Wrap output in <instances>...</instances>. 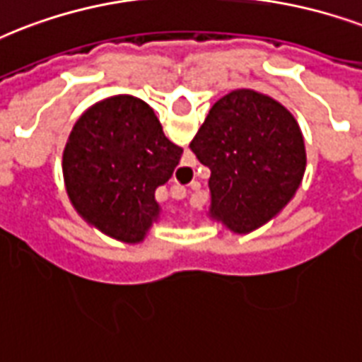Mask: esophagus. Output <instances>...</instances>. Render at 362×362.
<instances>
[{
	"instance_id": "34e87169",
	"label": "esophagus",
	"mask_w": 362,
	"mask_h": 362,
	"mask_svg": "<svg viewBox=\"0 0 362 362\" xmlns=\"http://www.w3.org/2000/svg\"><path fill=\"white\" fill-rule=\"evenodd\" d=\"M170 195H173L175 199H182V197L186 195V189H184V187H180V186H175V187H173V192H170Z\"/></svg>"
}]
</instances>
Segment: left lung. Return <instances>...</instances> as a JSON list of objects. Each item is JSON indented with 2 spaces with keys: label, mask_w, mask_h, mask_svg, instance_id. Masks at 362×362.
I'll return each instance as SVG.
<instances>
[{
  "label": "left lung",
  "mask_w": 362,
  "mask_h": 362,
  "mask_svg": "<svg viewBox=\"0 0 362 362\" xmlns=\"http://www.w3.org/2000/svg\"><path fill=\"white\" fill-rule=\"evenodd\" d=\"M189 148L211 169V216L235 233L272 220L294 197L305 170L294 115L252 89L222 96Z\"/></svg>",
  "instance_id": "obj_1"
}]
</instances>
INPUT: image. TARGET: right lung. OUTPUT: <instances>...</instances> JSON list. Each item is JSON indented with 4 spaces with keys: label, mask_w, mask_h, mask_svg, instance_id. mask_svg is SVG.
Here are the masks:
<instances>
[{
    "label": "right lung",
    "mask_w": 362,
    "mask_h": 362,
    "mask_svg": "<svg viewBox=\"0 0 362 362\" xmlns=\"http://www.w3.org/2000/svg\"><path fill=\"white\" fill-rule=\"evenodd\" d=\"M182 148L165 136L144 100L117 95L76 121L62 156L68 197L89 224L140 243L159 216L156 189L173 176Z\"/></svg>",
    "instance_id": "add662e5"
}]
</instances>
